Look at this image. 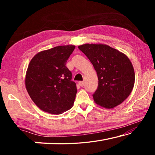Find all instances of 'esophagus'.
<instances>
[{"label":"esophagus","instance_id":"34e87169","mask_svg":"<svg viewBox=\"0 0 155 155\" xmlns=\"http://www.w3.org/2000/svg\"><path fill=\"white\" fill-rule=\"evenodd\" d=\"M78 84H79L81 87H83L84 85H85V83H84L83 81H79V82H78Z\"/></svg>","mask_w":155,"mask_h":155}]
</instances>
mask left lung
<instances>
[{"mask_svg": "<svg viewBox=\"0 0 155 155\" xmlns=\"http://www.w3.org/2000/svg\"><path fill=\"white\" fill-rule=\"evenodd\" d=\"M93 64L98 86L93 94L100 106L112 109L130 95L135 83V72L124 53L105 44H85L78 46Z\"/></svg>", "mask_w": 155, "mask_h": 155, "instance_id": "left-lung-1", "label": "left lung"}]
</instances>
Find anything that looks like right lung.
Listing matches in <instances>:
<instances>
[{
    "label": "right lung",
    "mask_w": 155,
    "mask_h": 155,
    "mask_svg": "<svg viewBox=\"0 0 155 155\" xmlns=\"http://www.w3.org/2000/svg\"><path fill=\"white\" fill-rule=\"evenodd\" d=\"M75 46H59L41 51L31 60L25 78L28 94L37 106L51 114L72 108L77 92L67 60Z\"/></svg>",
    "instance_id": "right-lung-1"
}]
</instances>
